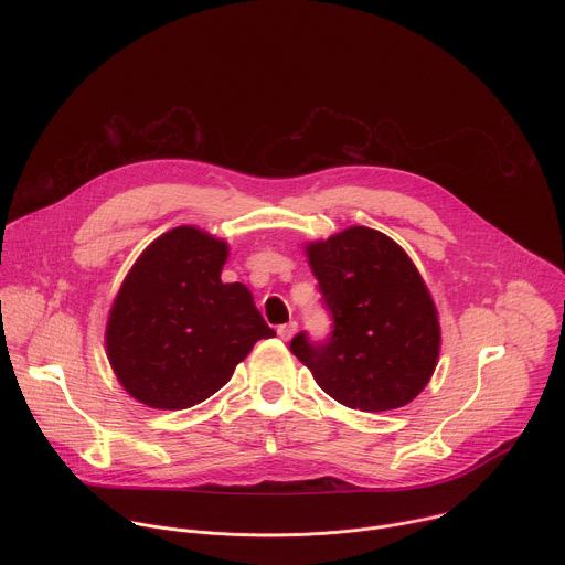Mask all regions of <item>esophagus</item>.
I'll return each mask as SVG.
<instances>
[{
    "instance_id": "34e87169",
    "label": "esophagus",
    "mask_w": 565,
    "mask_h": 565,
    "mask_svg": "<svg viewBox=\"0 0 565 565\" xmlns=\"http://www.w3.org/2000/svg\"><path fill=\"white\" fill-rule=\"evenodd\" d=\"M295 333H297V321H288V324H281V327L277 329V335H279L281 340H286V342H288Z\"/></svg>"
}]
</instances>
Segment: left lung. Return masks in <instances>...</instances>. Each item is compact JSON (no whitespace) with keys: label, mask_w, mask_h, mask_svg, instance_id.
I'll return each mask as SVG.
<instances>
[{"label":"left lung","mask_w":565,"mask_h":565,"mask_svg":"<svg viewBox=\"0 0 565 565\" xmlns=\"http://www.w3.org/2000/svg\"><path fill=\"white\" fill-rule=\"evenodd\" d=\"M333 312V335L290 351L315 382L349 409L391 412L431 380L440 355V321L416 264L373 227L351 225L303 246Z\"/></svg>","instance_id":"1"}]
</instances>
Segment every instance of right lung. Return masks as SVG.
Returning a JSON list of instances; mask_svg holds the SVG:
<instances>
[{"label": "right lung", "mask_w": 565, "mask_h": 565, "mask_svg": "<svg viewBox=\"0 0 565 565\" xmlns=\"http://www.w3.org/2000/svg\"><path fill=\"white\" fill-rule=\"evenodd\" d=\"M227 241L196 225L160 234L111 303L105 347L120 386L151 409H190L273 338L244 284H223Z\"/></svg>", "instance_id": "1"}]
</instances>
